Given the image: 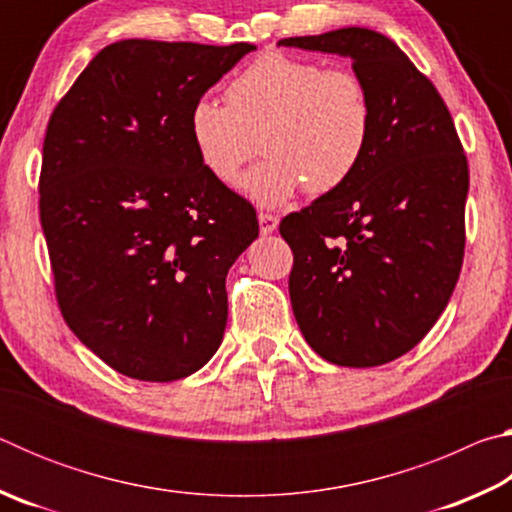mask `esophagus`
<instances>
[{"label": "esophagus", "mask_w": 512, "mask_h": 512, "mask_svg": "<svg viewBox=\"0 0 512 512\" xmlns=\"http://www.w3.org/2000/svg\"><path fill=\"white\" fill-rule=\"evenodd\" d=\"M257 221H259V232H262V235H271V232L277 230V223H280L277 221V216L266 214V212H259Z\"/></svg>", "instance_id": "esophagus-1"}]
</instances>
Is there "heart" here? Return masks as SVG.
Masks as SVG:
<instances>
[{
	"mask_svg": "<svg viewBox=\"0 0 512 512\" xmlns=\"http://www.w3.org/2000/svg\"><path fill=\"white\" fill-rule=\"evenodd\" d=\"M225 101L198 99L189 108V140L205 171L228 187L262 144L268 155L244 180L259 205L287 203L302 187L314 196L334 192L368 151L372 103L352 69L266 54L230 81Z\"/></svg>",
	"mask_w": 512,
	"mask_h": 512,
	"instance_id": "1",
	"label": "heart"
}]
</instances>
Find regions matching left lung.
<instances>
[{
    "mask_svg": "<svg viewBox=\"0 0 512 512\" xmlns=\"http://www.w3.org/2000/svg\"><path fill=\"white\" fill-rule=\"evenodd\" d=\"M352 60L372 103L357 171L280 223L293 250L289 296L311 350L372 368L415 348L443 314L463 266L470 171L452 115L391 38L348 27L284 38Z\"/></svg>",
    "mask_w": 512,
    "mask_h": 512,
    "instance_id": "1",
    "label": "left lung"
}]
</instances>
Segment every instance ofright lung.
Listing matches in <instances>:
<instances>
[{"mask_svg": "<svg viewBox=\"0 0 512 512\" xmlns=\"http://www.w3.org/2000/svg\"><path fill=\"white\" fill-rule=\"evenodd\" d=\"M253 49L112 42L49 119L40 223L60 314L126 377L183 379L223 341L225 275L259 225L198 162L187 117Z\"/></svg>", "mask_w": 512, "mask_h": 512, "instance_id": "add662e5", "label": "right lung"}]
</instances>
